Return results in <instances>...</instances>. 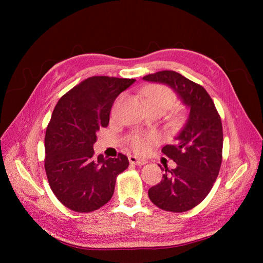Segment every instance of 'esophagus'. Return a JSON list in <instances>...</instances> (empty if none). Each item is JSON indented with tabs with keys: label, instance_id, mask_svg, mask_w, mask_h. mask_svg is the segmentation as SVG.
Returning a JSON list of instances; mask_svg holds the SVG:
<instances>
[{
	"label": "esophagus",
	"instance_id": "1",
	"mask_svg": "<svg viewBox=\"0 0 263 263\" xmlns=\"http://www.w3.org/2000/svg\"><path fill=\"white\" fill-rule=\"evenodd\" d=\"M129 162L133 163V164H136V165H142L147 163V160L146 159H142V158H139V157H136V156H130L129 157Z\"/></svg>",
	"mask_w": 263,
	"mask_h": 263
}]
</instances>
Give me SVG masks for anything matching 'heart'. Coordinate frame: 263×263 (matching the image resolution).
Wrapping results in <instances>:
<instances>
[{
    "instance_id": "obj_1",
    "label": "heart",
    "mask_w": 263,
    "mask_h": 263,
    "mask_svg": "<svg viewBox=\"0 0 263 263\" xmlns=\"http://www.w3.org/2000/svg\"><path fill=\"white\" fill-rule=\"evenodd\" d=\"M144 97L147 104L160 105L165 109L169 108L174 102L173 92L169 87L163 85H154L147 87L144 91ZM150 140L151 137L144 136L141 134H135L130 138V144L135 150L138 151V153H142V151H145L148 148Z\"/></svg>"
}]
</instances>
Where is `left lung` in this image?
Instances as JSON below:
<instances>
[{
	"mask_svg": "<svg viewBox=\"0 0 263 263\" xmlns=\"http://www.w3.org/2000/svg\"><path fill=\"white\" fill-rule=\"evenodd\" d=\"M142 79L170 86L190 109L186 123L174 138L176 144L161 150L177 166L171 170L165 166L161 182L148 191L150 201L159 209L190 211L208 196L218 176L222 154L220 116L204 87L176 71H159Z\"/></svg>",
	"mask_w": 263,
	"mask_h": 263,
	"instance_id": "obj_1",
	"label": "left lung"
}]
</instances>
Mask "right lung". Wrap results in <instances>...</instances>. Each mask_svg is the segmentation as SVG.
Returning a JSON list of instances; mask_svg holds the SVG:
<instances>
[{"mask_svg": "<svg viewBox=\"0 0 263 263\" xmlns=\"http://www.w3.org/2000/svg\"><path fill=\"white\" fill-rule=\"evenodd\" d=\"M135 79L91 77L59 100L45 136V170L55 197L71 211L90 213L114 194L119 173L128 168L123 154L117 158L94 156L97 134L109 123L116 98Z\"/></svg>", "mask_w": 263, "mask_h": 263, "instance_id": "add662e5", "label": "right lung"}]
</instances>
